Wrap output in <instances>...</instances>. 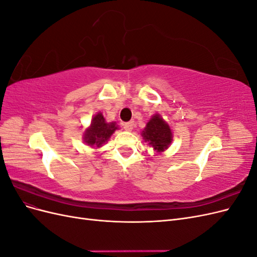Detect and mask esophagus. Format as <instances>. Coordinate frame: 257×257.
Masks as SVG:
<instances>
[{
    "label": "esophagus",
    "mask_w": 257,
    "mask_h": 257,
    "mask_svg": "<svg viewBox=\"0 0 257 257\" xmlns=\"http://www.w3.org/2000/svg\"><path fill=\"white\" fill-rule=\"evenodd\" d=\"M124 126V130L125 131H132L134 127V121H128V122H125L123 124Z\"/></svg>",
    "instance_id": "obj_1"
}]
</instances>
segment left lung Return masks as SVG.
I'll return each mask as SVG.
<instances>
[{"label": "left lung", "mask_w": 257, "mask_h": 257, "mask_svg": "<svg viewBox=\"0 0 257 257\" xmlns=\"http://www.w3.org/2000/svg\"><path fill=\"white\" fill-rule=\"evenodd\" d=\"M143 137L158 152L167 149L173 141L169 125L159 114L153 115L151 120L147 123L145 131H143Z\"/></svg>", "instance_id": "1"}]
</instances>
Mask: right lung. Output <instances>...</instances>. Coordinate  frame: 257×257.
Masks as SVG:
<instances>
[{
    "instance_id": "1",
    "label": "right lung",
    "mask_w": 257,
    "mask_h": 257,
    "mask_svg": "<svg viewBox=\"0 0 257 257\" xmlns=\"http://www.w3.org/2000/svg\"><path fill=\"white\" fill-rule=\"evenodd\" d=\"M118 128L115 126V123H107L102 113H97L92 119L91 126L85 131L84 142L89 146L100 147L106 143L113 132Z\"/></svg>"
}]
</instances>
